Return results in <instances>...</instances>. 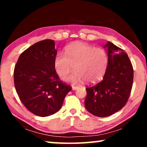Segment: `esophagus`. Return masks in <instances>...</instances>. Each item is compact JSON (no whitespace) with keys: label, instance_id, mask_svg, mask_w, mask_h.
Listing matches in <instances>:
<instances>
[{"label":"esophagus","instance_id":"1","mask_svg":"<svg viewBox=\"0 0 147 147\" xmlns=\"http://www.w3.org/2000/svg\"><path fill=\"white\" fill-rule=\"evenodd\" d=\"M72 88H73V90H76V89H78V86H72Z\"/></svg>","mask_w":147,"mask_h":147}]
</instances>
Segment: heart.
<instances>
[{
    "label": "heart",
    "mask_w": 147,
    "mask_h": 147,
    "mask_svg": "<svg viewBox=\"0 0 147 147\" xmlns=\"http://www.w3.org/2000/svg\"><path fill=\"white\" fill-rule=\"evenodd\" d=\"M65 54H57L54 60V69L61 78L67 76L73 67L75 71L65 79L69 82L85 81L91 84L102 78L108 65V56L104 49L75 42L67 47Z\"/></svg>",
    "instance_id": "obj_1"
}]
</instances>
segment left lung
Listing matches in <instances>:
<instances>
[{
	"instance_id": "obj_1",
	"label": "left lung",
	"mask_w": 147,
	"mask_h": 147,
	"mask_svg": "<svg viewBox=\"0 0 147 147\" xmlns=\"http://www.w3.org/2000/svg\"><path fill=\"white\" fill-rule=\"evenodd\" d=\"M108 66L102 80L86 88L85 106L93 115L104 117L117 112L126 105L132 88L134 69L128 54L108 41Z\"/></svg>"
}]
</instances>
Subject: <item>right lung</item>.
<instances>
[{
    "label": "right lung",
    "mask_w": 147,
    "mask_h": 147,
    "mask_svg": "<svg viewBox=\"0 0 147 147\" xmlns=\"http://www.w3.org/2000/svg\"><path fill=\"white\" fill-rule=\"evenodd\" d=\"M55 43L45 39L26 49L19 57L13 77L17 93L34 115L47 117L61 109L71 86L60 80L54 69Z\"/></svg>",
    "instance_id": "add662e5"
}]
</instances>
